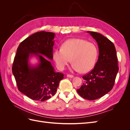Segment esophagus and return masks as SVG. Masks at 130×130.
<instances>
[{
  "label": "esophagus",
  "mask_w": 130,
  "mask_h": 130,
  "mask_svg": "<svg viewBox=\"0 0 130 130\" xmlns=\"http://www.w3.org/2000/svg\"><path fill=\"white\" fill-rule=\"evenodd\" d=\"M67 76L68 77H70V78L74 77L73 75H70V74H67Z\"/></svg>",
  "instance_id": "obj_1"
}]
</instances>
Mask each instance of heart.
Returning a JSON list of instances; mask_svg holds the SVG:
<instances>
[{
  "label": "heart",
  "mask_w": 130,
  "mask_h": 130,
  "mask_svg": "<svg viewBox=\"0 0 130 130\" xmlns=\"http://www.w3.org/2000/svg\"><path fill=\"white\" fill-rule=\"evenodd\" d=\"M97 57L96 45L81 38L67 40L62 44L61 49H56L53 53V59L58 69L63 70L71 59L72 70L82 73L92 69Z\"/></svg>",
  "instance_id": "b5f03b06"
}]
</instances>
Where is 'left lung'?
<instances>
[{"label":"left lung","instance_id":"left-lung-1","mask_svg":"<svg viewBox=\"0 0 130 130\" xmlns=\"http://www.w3.org/2000/svg\"><path fill=\"white\" fill-rule=\"evenodd\" d=\"M87 32L96 41L99 55L94 69L82 76L84 83L77 89V92L84 99L94 100L103 96L111 90L119 68L113 43L99 33L93 31Z\"/></svg>","mask_w":130,"mask_h":130}]
</instances>
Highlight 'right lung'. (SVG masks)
<instances>
[{
	"label": "right lung",
	"instance_id": "add662e5",
	"mask_svg": "<svg viewBox=\"0 0 130 130\" xmlns=\"http://www.w3.org/2000/svg\"><path fill=\"white\" fill-rule=\"evenodd\" d=\"M54 32L40 31L31 35L19 45L14 58L12 73L19 90L34 100L43 101L55 95L63 74L56 72L50 61L53 59ZM33 56L36 66L29 64ZM47 58L46 59L45 57Z\"/></svg>",
	"mask_w": 130,
	"mask_h": 130
}]
</instances>
